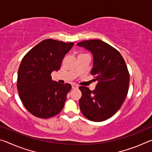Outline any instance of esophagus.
<instances>
[{
    "label": "esophagus",
    "mask_w": 152,
    "mask_h": 152,
    "mask_svg": "<svg viewBox=\"0 0 152 152\" xmlns=\"http://www.w3.org/2000/svg\"><path fill=\"white\" fill-rule=\"evenodd\" d=\"M78 86H77L76 85V84H72V88L73 89H75V88H78Z\"/></svg>",
    "instance_id": "esophagus-1"
}]
</instances>
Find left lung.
I'll return each mask as SVG.
<instances>
[{
	"mask_svg": "<svg viewBox=\"0 0 152 152\" xmlns=\"http://www.w3.org/2000/svg\"><path fill=\"white\" fill-rule=\"evenodd\" d=\"M77 45L84 47L93 56L91 74L98 83L94 91L80 86L82 97L80 110L92 121H102L114 115L127 96L129 73L124 59L116 49L100 39L86 40Z\"/></svg>",
	"mask_w": 152,
	"mask_h": 152,
	"instance_id": "left-lung-1",
	"label": "left lung"
}]
</instances>
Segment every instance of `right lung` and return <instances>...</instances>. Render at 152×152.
I'll return each mask as SVG.
<instances>
[{
	"label": "right lung",
	"instance_id": "obj_1",
	"mask_svg": "<svg viewBox=\"0 0 152 152\" xmlns=\"http://www.w3.org/2000/svg\"><path fill=\"white\" fill-rule=\"evenodd\" d=\"M74 44L45 39L23 58L18 70L17 90L24 107L34 116L48 119L62 110L72 86L52 80L51 74L60 70L64 57Z\"/></svg>",
	"mask_w": 152,
	"mask_h": 152
}]
</instances>
